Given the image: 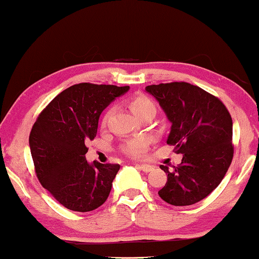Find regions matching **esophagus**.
I'll return each instance as SVG.
<instances>
[{"label":"esophagus","mask_w":259,"mask_h":259,"mask_svg":"<svg viewBox=\"0 0 259 259\" xmlns=\"http://www.w3.org/2000/svg\"><path fill=\"white\" fill-rule=\"evenodd\" d=\"M140 169L146 171V173H149V171H151L153 169V166L151 165H143V164H140V165H137Z\"/></svg>","instance_id":"1"}]
</instances>
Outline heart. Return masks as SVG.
<instances>
[{
	"mask_svg": "<svg viewBox=\"0 0 259 259\" xmlns=\"http://www.w3.org/2000/svg\"><path fill=\"white\" fill-rule=\"evenodd\" d=\"M131 110L137 117L141 118L146 115H156L157 107L153 100L150 99L147 95H139L134 99L131 100L130 102ZM109 117V111L103 117V124L107 121ZM149 142L147 139L139 138V139H132L128 140L124 146H122L121 150L126 156L131 158H142L148 151Z\"/></svg>",
	"mask_w": 259,
	"mask_h": 259,
	"instance_id": "obj_1",
	"label": "heart"
}]
</instances>
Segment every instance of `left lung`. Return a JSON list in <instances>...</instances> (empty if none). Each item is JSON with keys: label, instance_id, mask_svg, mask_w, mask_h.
Here are the masks:
<instances>
[{"label": "left lung", "instance_id": "obj_1", "mask_svg": "<svg viewBox=\"0 0 259 259\" xmlns=\"http://www.w3.org/2000/svg\"><path fill=\"white\" fill-rule=\"evenodd\" d=\"M171 122L167 144L183 155L167 174L159 197L173 206H190L219 187L233 159L232 118L221 100L185 81L149 85Z\"/></svg>", "mask_w": 259, "mask_h": 259}]
</instances>
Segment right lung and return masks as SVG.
<instances>
[{"instance_id":"obj_1","label":"right lung","mask_w":259,"mask_h":259,"mask_svg":"<svg viewBox=\"0 0 259 259\" xmlns=\"http://www.w3.org/2000/svg\"><path fill=\"white\" fill-rule=\"evenodd\" d=\"M130 86L80 83L58 94L36 119L29 147L39 183L62 206L92 211L107 200L118 164H89L86 141L97 137L101 112Z\"/></svg>"}]
</instances>
